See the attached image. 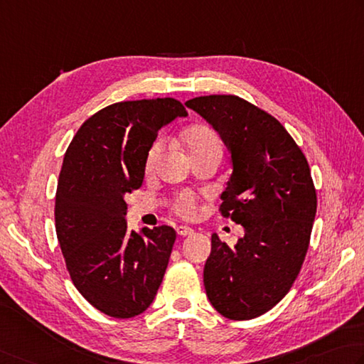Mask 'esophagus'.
<instances>
[{"label": "esophagus", "instance_id": "34e87169", "mask_svg": "<svg viewBox=\"0 0 364 364\" xmlns=\"http://www.w3.org/2000/svg\"><path fill=\"white\" fill-rule=\"evenodd\" d=\"M176 233L181 235V237H188V235L194 233V230H192L191 227H188V225H178L176 227Z\"/></svg>", "mask_w": 364, "mask_h": 364}]
</instances>
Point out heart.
Masks as SVG:
<instances>
[{
  "instance_id": "obj_1",
  "label": "heart",
  "mask_w": 364,
  "mask_h": 364,
  "mask_svg": "<svg viewBox=\"0 0 364 364\" xmlns=\"http://www.w3.org/2000/svg\"><path fill=\"white\" fill-rule=\"evenodd\" d=\"M184 144L188 146L189 154H194L198 151H203V149H208L211 146H220V140L218 137V134L211 129L208 126H192L188 132L184 134ZM164 149V140L158 139L153 141V145L149 146L146 158H145V168L146 172H151V170L156 167L158 164L161 153ZM176 211L183 216H194L196 210H197V203H196V197L191 194V192H184L180 197L176 198L175 203Z\"/></svg>"
}]
</instances>
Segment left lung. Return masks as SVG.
<instances>
[{
	"instance_id": "1",
	"label": "left lung",
	"mask_w": 364,
	"mask_h": 364,
	"mask_svg": "<svg viewBox=\"0 0 364 364\" xmlns=\"http://www.w3.org/2000/svg\"><path fill=\"white\" fill-rule=\"evenodd\" d=\"M186 105L230 149L233 172L219 210L245 227L233 247L211 235L206 296L227 318H255L287 295L308 252L317 211L309 164L286 127L245 99L211 95Z\"/></svg>"
}]
</instances>
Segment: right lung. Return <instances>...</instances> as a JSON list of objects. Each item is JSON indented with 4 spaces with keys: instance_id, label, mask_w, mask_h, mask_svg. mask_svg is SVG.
<instances>
[{
    "instance_id": "add662e5",
    "label": "right lung",
    "mask_w": 364,
    "mask_h": 364,
    "mask_svg": "<svg viewBox=\"0 0 364 364\" xmlns=\"http://www.w3.org/2000/svg\"><path fill=\"white\" fill-rule=\"evenodd\" d=\"M176 117L188 112L173 97L112 104L85 121L64 154L56 237L77 290L110 317L146 311L168 265L176 232H127L124 197L141 186L148 149Z\"/></svg>"
}]
</instances>
